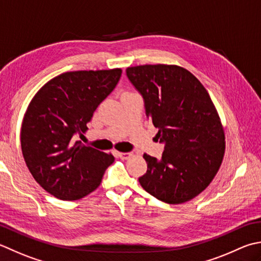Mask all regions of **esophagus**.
I'll list each match as a JSON object with an SVG mask.
<instances>
[{
	"mask_svg": "<svg viewBox=\"0 0 261 261\" xmlns=\"http://www.w3.org/2000/svg\"><path fill=\"white\" fill-rule=\"evenodd\" d=\"M117 155H119V157L122 158V160H127V158L132 156V152H117Z\"/></svg>",
	"mask_w": 261,
	"mask_h": 261,
	"instance_id": "34e87169",
	"label": "esophagus"
}]
</instances>
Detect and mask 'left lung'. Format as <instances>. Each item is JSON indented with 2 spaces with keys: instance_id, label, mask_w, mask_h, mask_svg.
<instances>
[{
  "instance_id": "left-lung-1",
  "label": "left lung",
  "mask_w": 261,
  "mask_h": 261,
  "mask_svg": "<svg viewBox=\"0 0 261 261\" xmlns=\"http://www.w3.org/2000/svg\"><path fill=\"white\" fill-rule=\"evenodd\" d=\"M126 75L165 145L160 161L144 154L148 168L139 177L141 187L172 205L191 200L211 185L225 154V134L211 96L175 64L129 66Z\"/></svg>"
}]
</instances>
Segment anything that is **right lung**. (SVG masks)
I'll return each instance as SVG.
<instances>
[{
	"label": "right lung",
	"instance_id": "right-lung-1",
	"mask_svg": "<svg viewBox=\"0 0 261 261\" xmlns=\"http://www.w3.org/2000/svg\"><path fill=\"white\" fill-rule=\"evenodd\" d=\"M122 70L70 71L47 81L25 111L20 142L25 165L45 191L61 200H78L99 187L114 156L85 146L84 137L98 105Z\"/></svg>",
	"mask_w": 261,
	"mask_h": 261
}]
</instances>
